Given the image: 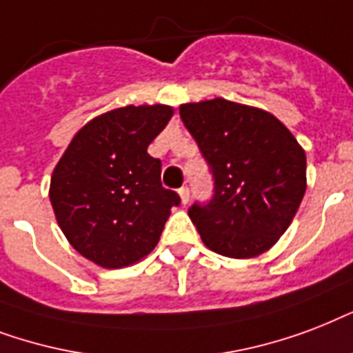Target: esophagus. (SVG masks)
Wrapping results in <instances>:
<instances>
[{
    "label": "esophagus",
    "mask_w": 353,
    "mask_h": 353,
    "mask_svg": "<svg viewBox=\"0 0 353 353\" xmlns=\"http://www.w3.org/2000/svg\"><path fill=\"white\" fill-rule=\"evenodd\" d=\"M179 195H180V199H182V204H188V202H190V188H188V185L180 188Z\"/></svg>",
    "instance_id": "1"
}]
</instances>
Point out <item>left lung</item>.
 I'll return each mask as SVG.
<instances>
[{
    "label": "left lung",
    "mask_w": 353,
    "mask_h": 353,
    "mask_svg": "<svg viewBox=\"0 0 353 353\" xmlns=\"http://www.w3.org/2000/svg\"><path fill=\"white\" fill-rule=\"evenodd\" d=\"M180 117L214 179L212 199L188 210L204 245L237 259L269 250L304 199V149L272 114L221 97L182 105Z\"/></svg>",
    "instance_id": "1"
}]
</instances>
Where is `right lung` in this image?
Instances as JSON below:
<instances>
[{
	"mask_svg": "<svg viewBox=\"0 0 353 353\" xmlns=\"http://www.w3.org/2000/svg\"><path fill=\"white\" fill-rule=\"evenodd\" d=\"M173 116L165 105L125 106L86 123L51 176L60 230L90 261L121 269L158 245L180 196L162 185V162L147 152Z\"/></svg>",
	"mask_w": 353,
	"mask_h": 353,
	"instance_id": "obj_1",
	"label": "right lung"
}]
</instances>
